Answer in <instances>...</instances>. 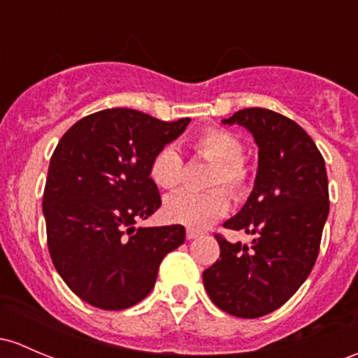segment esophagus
<instances>
[{
    "instance_id": "obj_1",
    "label": "esophagus",
    "mask_w": 358,
    "mask_h": 358,
    "mask_svg": "<svg viewBox=\"0 0 358 358\" xmlns=\"http://www.w3.org/2000/svg\"><path fill=\"white\" fill-rule=\"evenodd\" d=\"M199 235H201V231H197V229H194V228H189V229H187V238H189V240L197 238Z\"/></svg>"
}]
</instances>
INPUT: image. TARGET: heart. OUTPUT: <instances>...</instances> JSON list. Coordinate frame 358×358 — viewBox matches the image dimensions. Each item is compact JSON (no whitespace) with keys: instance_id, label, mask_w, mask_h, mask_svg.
<instances>
[{"instance_id":"obj_1","label":"heart","mask_w":358,"mask_h":358,"mask_svg":"<svg viewBox=\"0 0 358 358\" xmlns=\"http://www.w3.org/2000/svg\"><path fill=\"white\" fill-rule=\"evenodd\" d=\"M194 152L197 157L214 163L206 192L180 190L164 201L163 214L168 221L190 228H204L224 216L229 209L227 186L233 197L240 199L250 189V168L243 159V142L231 131L209 127L194 138ZM149 175L159 189L173 190L183 182L185 163L175 145H163L150 159Z\"/></svg>"}]
</instances>
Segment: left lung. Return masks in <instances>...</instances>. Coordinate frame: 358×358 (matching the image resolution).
Segmentation results:
<instances>
[{
	"mask_svg": "<svg viewBox=\"0 0 358 358\" xmlns=\"http://www.w3.org/2000/svg\"><path fill=\"white\" fill-rule=\"evenodd\" d=\"M223 123L245 127L259 145L254 190L223 224L255 238L247 247L216 233L220 259L202 280L221 310L255 319L287 303L314 268L329 213L328 175L307 131L280 113L245 108Z\"/></svg>",
	"mask_w": 358,
	"mask_h": 358,
	"instance_id": "1",
	"label": "left lung"
}]
</instances>
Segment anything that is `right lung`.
I'll list each match as a JSON object with an SVG mask.
<instances>
[{
  "label": "right lung",
  "instance_id": "right-lung-1",
  "mask_svg": "<svg viewBox=\"0 0 358 358\" xmlns=\"http://www.w3.org/2000/svg\"><path fill=\"white\" fill-rule=\"evenodd\" d=\"M189 123L111 108L84 116L59 138L43 195L48 248L84 302L103 310L135 306L154 288L164 255L185 242L182 224L134 223L161 206L150 159Z\"/></svg>",
  "mask_w": 358,
  "mask_h": 358
}]
</instances>
